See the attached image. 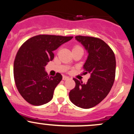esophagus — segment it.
<instances>
[{
    "label": "esophagus",
    "mask_w": 134,
    "mask_h": 134,
    "mask_svg": "<svg viewBox=\"0 0 134 134\" xmlns=\"http://www.w3.org/2000/svg\"><path fill=\"white\" fill-rule=\"evenodd\" d=\"M68 79H69V77L66 76H63V80H68Z\"/></svg>",
    "instance_id": "esophagus-1"
}]
</instances>
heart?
I'll list each match as a JSON object with an SVG mask.
<instances>
[{
	"instance_id": "heart-1",
	"label": "heart",
	"mask_w": 134,
	"mask_h": 134,
	"mask_svg": "<svg viewBox=\"0 0 134 134\" xmlns=\"http://www.w3.org/2000/svg\"><path fill=\"white\" fill-rule=\"evenodd\" d=\"M81 48V47L79 46H75L73 49H74V48Z\"/></svg>"
}]
</instances>
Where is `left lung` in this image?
Listing matches in <instances>:
<instances>
[{
    "mask_svg": "<svg viewBox=\"0 0 134 134\" xmlns=\"http://www.w3.org/2000/svg\"><path fill=\"white\" fill-rule=\"evenodd\" d=\"M75 38L88 51V56L83 68L85 74L89 73L90 77L86 84L73 79L76 86L69 92V98L76 106L89 109L103 100L112 88L115 79V55L102 39L82 36Z\"/></svg>",
    "mask_w": 134,
    "mask_h": 134,
    "instance_id": "1",
    "label": "left lung"
}]
</instances>
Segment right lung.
Wrapping results in <instances>:
<instances>
[{
	"label": "right lung",
	"instance_id": "right-lung-1",
	"mask_svg": "<svg viewBox=\"0 0 134 134\" xmlns=\"http://www.w3.org/2000/svg\"><path fill=\"white\" fill-rule=\"evenodd\" d=\"M72 37L39 35L21 46L14 62V79L19 93L29 104L41 105L52 99L62 76L57 73L49 77L45 66L54 58L53 51Z\"/></svg>",
	"mask_w": 134,
	"mask_h": 134
}]
</instances>
